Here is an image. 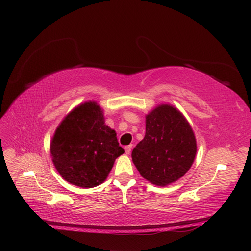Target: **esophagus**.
Wrapping results in <instances>:
<instances>
[{
	"mask_svg": "<svg viewBox=\"0 0 251 251\" xmlns=\"http://www.w3.org/2000/svg\"><path fill=\"white\" fill-rule=\"evenodd\" d=\"M131 148H132L131 145H130V146H126V147H125V153H126V154H130Z\"/></svg>",
	"mask_w": 251,
	"mask_h": 251,
	"instance_id": "34e87169",
	"label": "esophagus"
}]
</instances>
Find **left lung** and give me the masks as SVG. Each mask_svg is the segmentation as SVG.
Segmentation results:
<instances>
[{"label": "left lung", "mask_w": 251, "mask_h": 251, "mask_svg": "<svg viewBox=\"0 0 251 251\" xmlns=\"http://www.w3.org/2000/svg\"><path fill=\"white\" fill-rule=\"evenodd\" d=\"M196 155V140L188 121L173 105L161 104L146 116V136L131 153L143 178L165 186L180 179Z\"/></svg>", "instance_id": "left-lung-1"}]
</instances>
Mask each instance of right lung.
<instances>
[{"mask_svg": "<svg viewBox=\"0 0 251 251\" xmlns=\"http://www.w3.org/2000/svg\"><path fill=\"white\" fill-rule=\"evenodd\" d=\"M123 153L115 131L104 124L103 112L94 101L73 109L58 126L50 143L58 173L81 188L102 183Z\"/></svg>", "mask_w": 251, "mask_h": 251, "instance_id": "obj_1", "label": "right lung"}]
</instances>
